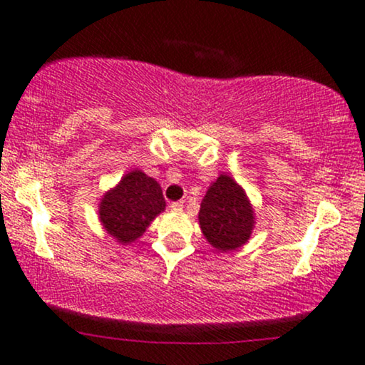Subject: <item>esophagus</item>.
I'll return each instance as SVG.
<instances>
[{
  "instance_id": "34e87169",
  "label": "esophagus",
  "mask_w": 365,
  "mask_h": 365,
  "mask_svg": "<svg viewBox=\"0 0 365 365\" xmlns=\"http://www.w3.org/2000/svg\"><path fill=\"white\" fill-rule=\"evenodd\" d=\"M170 207H171V211H173V212H180L183 209V202H182V200H180V202H171Z\"/></svg>"
}]
</instances>
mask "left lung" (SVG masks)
<instances>
[{
    "mask_svg": "<svg viewBox=\"0 0 365 365\" xmlns=\"http://www.w3.org/2000/svg\"><path fill=\"white\" fill-rule=\"evenodd\" d=\"M199 225L204 238L220 252L245 245L255 226V211L245 188L221 173L200 202Z\"/></svg>",
    "mask_w": 365,
    "mask_h": 365,
    "instance_id": "1",
    "label": "left lung"
}]
</instances>
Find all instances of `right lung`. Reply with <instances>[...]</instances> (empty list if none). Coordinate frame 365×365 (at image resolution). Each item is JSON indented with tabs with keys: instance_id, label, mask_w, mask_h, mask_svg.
Segmentation results:
<instances>
[{
	"instance_id": "right-lung-1",
	"label": "right lung",
	"mask_w": 365,
	"mask_h": 365,
	"mask_svg": "<svg viewBox=\"0 0 365 365\" xmlns=\"http://www.w3.org/2000/svg\"><path fill=\"white\" fill-rule=\"evenodd\" d=\"M165 207L159 183L137 168L125 173L115 187L104 192L98 215L104 232L118 244L128 245L144 235Z\"/></svg>"
}]
</instances>
